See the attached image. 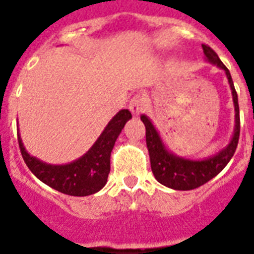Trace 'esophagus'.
<instances>
[{"instance_id": "1", "label": "esophagus", "mask_w": 254, "mask_h": 254, "mask_svg": "<svg viewBox=\"0 0 254 254\" xmlns=\"http://www.w3.org/2000/svg\"><path fill=\"white\" fill-rule=\"evenodd\" d=\"M128 107L132 114L139 115V114L144 110V107H146V100H144V98H143L142 95H135V96H132L131 100H129Z\"/></svg>"}]
</instances>
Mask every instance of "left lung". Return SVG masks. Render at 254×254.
Here are the masks:
<instances>
[{
    "label": "left lung",
    "instance_id": "8db88e82",
    "mask_svg": "<svg viewBox=\"0 0 254 254\" xmlns=\"http://www.w3.org/2000/svg\"><path fill=\"white\" fill-rule=\"evenodd\" d=\"M202 49H203L207 62L220 66L226 73L229 85L232 89V95H233L236 127H234L233 136L224 150H221L215 155L203 159V161H191V159H185V158H181V156H177L171 154L170 151H167L158 131L152 126L151 120L146 115L140 116V119L146 127V143H147L148 154H150L152 174L159 184L165 185L166 188L174 189V190L197 189L209 182L217 174H220L225 169V166L232 159V156L234 155L238 144V138H240V108H238L237 92L234 89L230 72L224 65V63L221 62L218 55L209 45L202 44Z\"/></svg>",
    "mask_w": 254,
    "mask_h": 254
}]
</instances>
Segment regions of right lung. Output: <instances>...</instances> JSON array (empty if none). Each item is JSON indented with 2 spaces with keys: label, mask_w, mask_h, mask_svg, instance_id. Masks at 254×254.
Wrapping results in <instances>:
<instances>
[{
  "label": "right lung",
  "mask_w": 254,
  "mask_h": 254,
  "mask_svg": "<svg viewBox=\"0 0 254 254\" xmlns=\"http://www.w3.org/2000/svg\"><path fill=\"white\" fill-rule=\"evenodd\" d=\"M132 118L128 110H122L107 125L92 147L77 161L68 165H48L26 152L20 134L17 135L21 155L37 178L57 191L73 197H85L98 192L107 184L110 158L116 139L125 125Z\"/></svg>",
  "instance_id": "obj_1"
}]
</instances>
